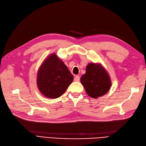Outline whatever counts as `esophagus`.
Listing matches in <instances>:
<instances>
[{
	"instance_id": "1",
	"label": "esophagus",
	"mask_w": 146,
	"mask_h": 146,
	"mask_svg": "<svg viewBox=\"0 0 146 146\" xmlns=\"http://www.w3.org/2000/svg\"><path fill=\"white\" fill-rule=\"evenodd\" d=\"M80 80V76L78 75H76L75 76V78H74V80H75V82H79Z\"/></svg>"
}]
</instances>
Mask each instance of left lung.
I'll return each mask as SVG.
<instances>
[{"mask_svg":"<svg viewBox=\"0 0 146 146\" xmlns=\"http://www.w3.org/2000/svg\"><path fill=\"white\" fill-rule=\"evenodd\" d=\"M80 81L86 94L93 98H97L106 94L111 85L109 74L101 63H90Z\"/></svg>","mask_w":146,"mask_h":146,"instance_id":"left-lung-1","label":"left lung"}]
</instances>
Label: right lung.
<instances>
[{
	"instance_id": "1",
	"label": "right lung",
	"mask_w": 146,
	"mask_h": 146,
	"mask_svg": "<svg viewBox=\"0 0 146 146\" xmlns=\"http://www.w3.org/2000/svg\"><path fill=\"white\" fill-rule=\"evenodd\" d=\"M73 81V75L56 53L49 55L43 61L37 73L39 90L49 98L60 97Z\"/></svg>"
}]
</instances>
